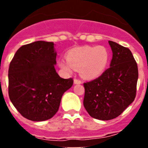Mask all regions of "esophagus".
<instances>
[{"mask_svg":"<svg viewBox=\"0 0 148 148\" xmlns=\"http://www.w3.org/2000/svg\"><path fill=\"white\" fill-rule=\"evenodd\" d=\"M74 84H82V81L75 78V79H74Z\"/></svg>","mask_w":148,"mask_h":148,"instance_id":"esophagus-1","label":"esophagus"}]
</instances>
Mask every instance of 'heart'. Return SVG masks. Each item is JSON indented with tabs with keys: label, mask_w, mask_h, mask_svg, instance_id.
<instances>
[{
	"label": "heart",
	"mask_w": 148,
	"mask_h": 148,
	"mask_svg": "<svg viewBox=\"0 0 148 148\" xmlns=\"http://www.w3.org/2000/svg\"><path fill=\"white\" fill-rule=\"evenodd\" d=\"M66 59L67 61H58V66L63 71L70 74L74 68H80L81 75L84 78L92 79L99 77L105 70L110 59V54L103 46H85L70 51Z\"/></svg>",
	"instance_id": "b5f03b06"
}]
</instances>
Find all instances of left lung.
<instances>
[{
    "instance_id": "obj_1",
    "label": "left lung",
    "mask_w": 148,
    "mask_h": 148,
    "mask_svg": "<svg viewBox=\"0 0 148 148\" xmlns=\"http://www.w3.org/2000/svg\"><path fill=\"white\" fill-rule=\"evenodd\" d=\"M113 52L110 67L99 77L84 84V106L91 117L110 120L133 102L136 94L138 66L131 51L108 41Z\"/></svg>"
}]
</instances>
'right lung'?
<instances>
[{"label": "right lung", "mask_w": 148, "mask_h": 148, "mask_svg": "<svg viewBox=\"0 0 148 148\" xmlns=\"http://www.w3.org/2000/svg\"><path fill=\"white\" fill-rule=\"evenodd\" d=\"M54 43L44 40L22 46L9 68V96L17 110L29 120L42 121L53 117L63 94L73 86L55 69Z\"/></svg>", "instance_id": "right-lung-1"}]
</instances>
